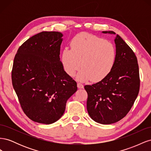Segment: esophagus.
<instances>
[{
	"label": "esophagus",
	"mask_w": 151,
	"mask_h": 151,
	"mask_svg": "<svg viewBox=\"0 0 151 151\" xmlns=\"http://www.w3.org/2000/svg\"><path fill=\"white\" fill-rule=\"evenodd\" d=\"M77 88H78L79 89H83L84 86L83 84H81V83H77Z\"/></svg>",
	"instance_id": "1"
}]
</instances>
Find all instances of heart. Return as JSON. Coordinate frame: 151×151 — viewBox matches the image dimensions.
I'll list each match as a JSON object with an SVG mask.
<instances>
[{"mask_svg": "<svg viewBox=\"0 0 151 151\" xmlns=\"http://www.w3.org/2000/svg\"><path fill=\"white\" fill-rule=\"evenodd\" d=\"M116 58L113 44L86 33L75 36L70 42V49H63L61 57L63 68L68 76L74 77L81 67L77 79L94 82L103 80L110 73Z\"/></svg>", "mask_w": 151, "mask_h": 151, "instance_id": "heart-1", "label": "heart"}]
</instances>
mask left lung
Wrapping results in <instances>:
<instances>
[{"mask_svg": "<svg viewBox=\"0 0 151 151\" xmlns=\"http://www.w3.org/2000/svg\"><path fill=\"white\" fill-rule=\"evenodd\" d=\"M103 33L114 34L112 31ZM116 58L110 73L101 81L86 85L87 109L93 120L108 125L124 118L137 97L140 89L137 58L120 36L115 39Z\"/></svg>", "mask_w": 151, "mask_h": 151, "instance_id": "left-lung-1", "label": "left lung"}]
</instances>
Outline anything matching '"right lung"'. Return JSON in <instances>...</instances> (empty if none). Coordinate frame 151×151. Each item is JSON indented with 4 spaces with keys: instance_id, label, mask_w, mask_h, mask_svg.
Segmentation results:
<instances>
[{
    "instance_id": "right-lung-1",
    "label": "right lung",
    "mask_w": 151,
    "mask_h": 151,
    "mask_svg": "<svg viewBox=\"0 0 151 151\" xmlns=\"http://www.w3.org/2000/svg\"><path fill=\"white\" fill-rule=\"evenodd\" d=\"M63 35L42 31L27 40L14 59L12 83L26 115L35 122L51 124L65 111L77 83L60 60Z\"/></svg>"
}]
</instances>
